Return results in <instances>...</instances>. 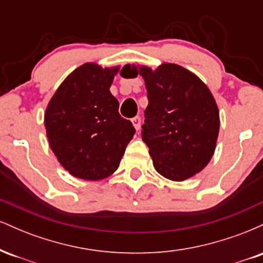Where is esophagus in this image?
<instances>
[{
    "label": "esophagus",
    "instance_id": "1",
    "mask_svg": "<svg viewBox=\"0 0 263 263\" xmlns=\"http://www.w3.org/2000/svg\"><path fill=\"white\" fill-rule=\"evenodd\" d=\"M132 125H134V127L136 128V131H138V129L141 128V117L140 116H136L134 119L131 120Z\"/></svg>",
    "mask_w": 263,
    "mask_h": 263
}]
</instances>
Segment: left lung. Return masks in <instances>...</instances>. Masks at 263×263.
Returning a JSON list of instances; mask_svg holds the SVG:
<instances>
[{"label": "left lung", "instance_id": "obj_1", "mask_svg": "<svg viewBox=\"0 0 263 263\" xmlns=\"http://www.w3.org/2000/svg\"><path fill=\"white\" fill-rule=\"evenodd\" d=\"M147 89L142 140L155 170L174 182L204 170L216 148L219 108L209 87L188 69L163 63L138 65Z\"/></svg>", "mask_w": 263, "mask_h": 263}]
</instances>
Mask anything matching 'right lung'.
Segmentation results:
<instances>
[{
  "mask_svg": "<svg viewBox=\"0 0 263 263\" xmlns=\"http://www.w3.org/2000/svg\"><path fill=\"white\" fill-rule=\"evenodd\" d=\"M120 66L85 63L65 78L48 102L44 126L50 149L71 176L101 180L119 168L135 127L110 92Z\"/></svg>",
  "mask_w": 263,
  "mask_h": 263,
  "instance_id": "right-lung-1",
  "label": "right lung"
}]
</instances>
